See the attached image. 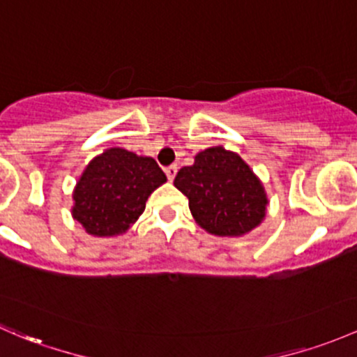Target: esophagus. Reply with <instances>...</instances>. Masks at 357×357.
I'll return each mask as SVG.
<instances>
[{"label":"esophagus","mask_w":357,"mask_h":357,"mask_svg":"<svg viewBox=\"0 0 357 357\" xmlns=\"http://www.w3.org/2000/svg\"><path fill=\"white\" fill-rule=\"evenodd\" d=\"M176 174H178V167H176V166H169L166 169V176H167L169 181H172V179L176 178Z\"/></svg>","instance_id":"esophagus-1"}]
</instances>
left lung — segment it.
Instances as JSON below:
<instances>
[{"mask_svg":"<svg viewBox=\"0 0 357 357\" xmlns=\"http://www.w3.org/2000/svg\"><path fill=\"white\" fill-rule=\"evenodd\" d=\"M174 186L188 198L195 222L208 234L241 238L264 222L268 197L241 155L222 145L202 150L179 169Z\"/></svg>","mask_w":357,"mask_h":357,"instance_id":"left-lung-1","label":"left lung"}]
</instances>
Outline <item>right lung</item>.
<instances>
[{"mask_svg":"<svg viewBox=\"0 0 357 357\" xmlns=\"http://www.w3.org/2000/svg\"><path fill=\"white\" fill-rule=\"evenodd\" d=\"M167 181L147 155L111 147L93 157L73 190L71 217L93 238H116L144 213L145 202Z\"/></svg>","mask_w":357,"mask_h":357,"instance_id":"obj_1","label":"right lung"}]
</instances>
